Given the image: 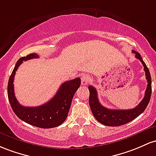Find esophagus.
<instances>
[{"instance_id": "esophagus-1", "label": "esophagus", "mask_w": 156, "mask_h": 156, "mask_svg": "<svg viewBox=\"0 0 156 156\" xmlns=\"http://www.w3.org/2000/svg\"><path fill=\"white\" fill-rule=\"evenodd\" d=\"M81 82H82V85H86L87 83H88L89 80H90V78H89V76H87V74H84L83 75L81 78Z\"/></svg>"}]
</instances>
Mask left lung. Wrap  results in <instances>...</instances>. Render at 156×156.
<instances>
[{"label": "left lung", "mask_w": 156, "mask_h": 156, "mask_svg": "<svg viewBox=\"0 0 156 156\" xmlns=\"http://www.w3.org/2000/svg\"><path fill=\"white\" fill-rule=\"evenodd\" d=\"M132 52L135 54L136 58L139 59L144 66L145 76L147 80V87L145 90L144 97L136 108L129 110H112L105 108L101 105L98 99L97 91L95 87L92 85H89L88 87V90L90 91L89 105H90L93 115L98 122L104 125L116 127V126H121L128 123L144 111L150 100L152 93V83L150 71L141 58V55L136 51H132Z\"/></svg>", "instance_id": "1"}]
</instances>
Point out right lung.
<instances>
[{
  "mask_svg": "<svg viewBox=\"0 0 156 156\" xmlns=\"http://www.w3.org/2000/svg\"><path fill=\"white\" fill-rule=\"evenodd\" d=\"M37 54L20 57L17 62L8 83V98L14 113L20 119L40 128H52L62 125L66 119L73 95L81 84L80 77L65 82L56 95L44 105L38 107H24L17 100L14 91V78L23 61L38 58Z\"/></svg>",
  "mask_w": 156,
  "mask_h": 156,
  "instance_id": "obj_1",
  "label": "right lung"
}]
</instances>
